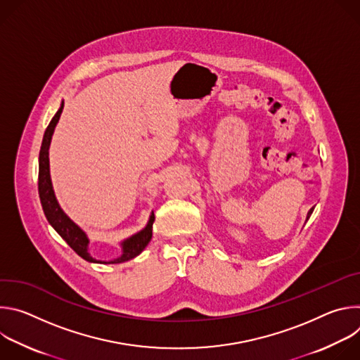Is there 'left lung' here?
I'll return each mask as SVG.
<instances>
[{
    "instance_id": "1",
    "label": "left lung",
    "mask_w": 360,
    "mask_h": 360,
    "mask_svg": "<svg viewBox=\"0 0 360 360\" xmlns=\"http://www.w3.org/2000/svg\"><path fill=\"white\" fill-rule=\"evenodd\" d=\"M314 210H315V208H311V210H309V212H307V215H306V221H307V219H309V218H311V215H312V212H314Z\"/></svg>"
}]
</instances>
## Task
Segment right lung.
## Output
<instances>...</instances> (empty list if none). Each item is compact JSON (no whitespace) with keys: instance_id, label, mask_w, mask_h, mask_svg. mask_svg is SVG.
Masks as SVG:
<instances>
[{"instance_id":"1","label":"right lung","mask_w":360,"mask_h":360,"mask_svg":"<svg viewBox=\"0 0 360 360\" xmlns=\"http://www.w3.org/2000/svg\"><path fill=\"white\" fill-rule=\"evenodd\" d=\"M63 110H64V101L61 102L60 110L57 111V114L54 115L53 120H51L49 125L45 129L42 143H41V150H39L38 193H39L44 214L49 225L57 231V233L81 256L82 259L92 264H122V262L131 261L146 248V245L152 239V224L155 221V215H153V212H150L148 224L145 225L143 229L131 235L129 238L124 239L120 243L121 255L118 258L111 261H99V259H95L88 250L89 238L85 233V231L81 226H78L60 207L54 188H53V181H51V174H49V145L54 135V129L63 114Z\"/></svg>"}]
</instances>
